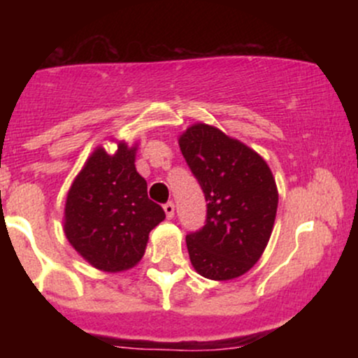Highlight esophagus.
<instances>
[{
	"mask_svg": "<svg viewBox=\"0 0 358 358\" xmlns=\"http://www.w3.org/2000/svg\"><path fill=\"white\" fill-rule=\"evenodd\" d=\"M163 210H165L168 219H173V215H175V205H173V202H168V203L163 205Z\"/></svg>",
	"mask_w": 358,
	"mask_h": 358,
	"instance_id": "obj_1",
	"label": "esophagus"
}]
</instances>
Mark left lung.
Wrapping results in <instances>:
<instances>
[{"label":"left lung","instance_id":"8db88e82","mask_svg":"<svg viewBox=\"0 0 358 358\" xmlns=\"http://www.w3.org/2000/svg\"><path fill=\"white\" fill-rule=\"evenodd\" d=\"M180 150L207 200V220L187 236L192 266L213 281L239 278L268 245L278 210V187L268 163L239 139L196 122Z\"/></svg>","mask_w":358,"mask_h":358}]
</instances>
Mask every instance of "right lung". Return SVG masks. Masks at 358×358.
Segmentation results:
<instances>
[{
	"mask_svg": "<svg viewBox=\"0 0 358 358\" xmlns=\"http://www.w3.org/2000/svg\"><path fill=\"white\" fill-rule=\"evenodd\" d=\"M134 159L136 146L124 141L114 155L96 148L67 193L65 236L90 266L106 273L136 266L150 232L165 220L163 208L148 199Z\"/></svg>",
	"mask_w": 358,
	"mask_h": 358,
	"instance_id": "right-lung-1",
	"label": "right lung"
}]
</instances>
